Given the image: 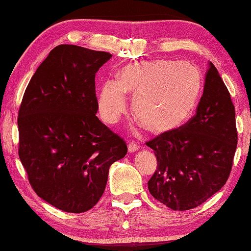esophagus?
Instances as JSON below:
<instances>
[{"mask_svg":"<svg viewBox=\"0 0 251 251\" xmlns=\"http://www.w3.org/2000/svg\"><path fill=\"white\" fill-rule=\"evenodd\" d=\"M139 149H140V146H138L137 143L131 142L128 145V151L129 152H136V151L139 150Z\"/></svg>","mask_w":251,"mask_h":251,"instance_id":"1","label":"esophagus"}]
</instances>
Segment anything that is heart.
Wrapping results in <instances>:
<instances>
[{
  "label": "heart",
  "mask_w": 251,
  "mask_h": 251,
  "mask_svg": "<svg viewBox=\"0 0 251 251\" xmlns=\"http://www.w3.org/2000/svg\"><path fill=\"white\" fill-rule=\"evenodd\" d=\"M200 86L199 72L188 62L159 59L131 63L122 69L117 81L103 84L99 113L105 123L115 124L127 111L129 94L138 119L162 134L177 128L190 116Z\"/></svg>",
  "instance_id": "obj_1"
}]
</instances>
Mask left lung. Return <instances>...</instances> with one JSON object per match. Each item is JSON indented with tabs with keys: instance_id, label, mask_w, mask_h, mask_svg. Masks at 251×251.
Masks as SVG:
<instances>
[{
	"instance_id": "1",
	"label": "left lung",
	"mask_w": 251,
	"mask_h": 251,
	"mask_svg": "<svg viewBox=\"0 0 251 251\" xmlns=\"http://www.w3.org/2000/svg\"><path fill=\"white\" fill-rule=\"evenodd\" d=\"M147 146L157 159L149 191L170 209L182 211L200 206L226 184L237 147L235 108L211 62L196 113L179 128L162 132Z\"/></svg>"
}]
</instances>
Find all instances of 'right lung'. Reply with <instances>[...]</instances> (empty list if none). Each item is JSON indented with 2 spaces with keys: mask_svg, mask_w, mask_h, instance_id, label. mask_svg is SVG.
<instances>
[{
  "mask_svg": "<svg viewBox=\"0 0 251 251\" xmlns=\"http://www.w3.org/2000/svg\"><path fill=\"white\" fill-rule=\"evenodd\" d=\"M112 57L76 45L56 46L30 79L18 112L21 164L35 193L81 214L102 196L125 140L96 116L95 76Z\"/></svg>",
  "mask_w": 251,
  "mask_h": 251,
  "instance_id": "1",
  "label": "right lung"
}]
</instances>
